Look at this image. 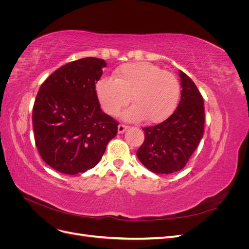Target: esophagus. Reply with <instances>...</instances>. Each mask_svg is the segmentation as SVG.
<instances>
[{"instance_id":"obj_1","label":"esophagus","mask_w":249,"mask_h":249,"mask_svg":"<svg viewBox=\"0 0 249 249\" xmlns=\"http://www.w3.org/2000/svg\"><path fill=\"white\" fill-rule=\"evenodd\" d=\"M127 129H129V126H127V125L119 124V125H118V133H119V134H123V133L125 132Z\"/></svg>"}]
</instances>
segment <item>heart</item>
Returning <instances> with one entry per match:
<instances>
[{"instance_id": "1", "label": "heart", "mask_w": 249, "mask_h": 249, "mask_svg": "<svg viewBox=\"0 0 249 249\" xmlns=\"http://www.w3.org/2000/svg\"><path fill=\"white\" fill-rule=\"evenodd\" d=\"M179 92L177 78L149 62L124 64L114 71V80L102 78L95 84L97 100L109 115H116L131 100L132 106L123 112L127 122H165L176 111Z\"/></svg>"}]
</instances>
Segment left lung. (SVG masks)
I'll list each match as a JSON object with an SVG mask.
<instances>
[{"label":"left lung","instance_id":"obj_1","mask_svg":"<svg viewBox=\"0 0 249 249\" xmlns=\"http://www.w3.org/2000/svg\"><path fill=\"white\" fill-rule=\"evenodd\" d=\"M178 74L182 91L177 110L165 122L143 127L144 142L137 150L140 162L158 175H169L183 169L203 135L202 96L185 72L179 71Z\"/></svg>","mask_w":249,"mask_h":249}]
</instances>
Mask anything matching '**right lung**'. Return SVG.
<instances>
[{
	"label": "right lung",
	"mask_w": 249,
	"mask_h": 249,
	"mask_svg": "<svg viewBox=\"0 0 249 249\" xmlns=\"http://www.w3.org/2000/svg\"><path fill=\"white\" fill-rule=\"evenodd\" d=\"M87 57L60 67L42 83L33 107L34 138L48 165L78 175L100 162L118 123L101 109L95 83L106 67Z\"/></svg>",
	"instance_id": "right-lung-1"
}]
</instances>
